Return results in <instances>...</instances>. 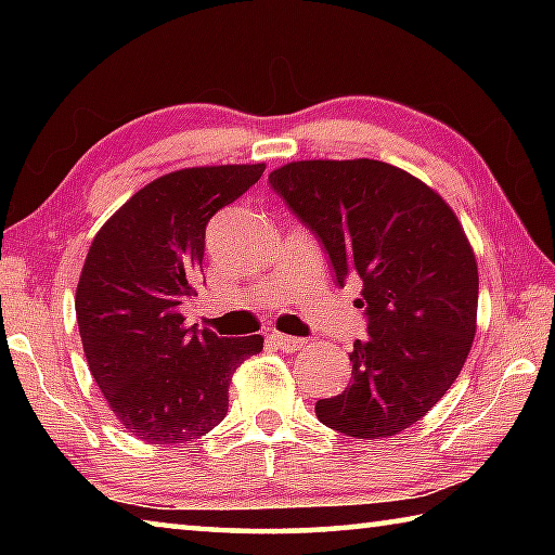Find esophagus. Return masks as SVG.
Masks as SVG:
<instances>
[{
	"mask_svg": "<svg viewBox=\"0 0 555 555\" xmlns=\"http://www.w3.org/2000/svg\"><path fill=\"white\" fill-rule=\"evenodd\" d=\"M271 340H274L279 350H286V352H296L298 347L306 345V340H300V337L284 335V333H274V335H271Z\"/></svg>",
	"mask_w": 555,
	"mask_h": 555,
	"instance_id": "34e87169",
	"label": "esophagus"
}]
</instances>
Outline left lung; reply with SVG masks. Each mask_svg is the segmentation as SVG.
<instances>
[{"label":"left lung","mask_w":555,"mask_h":555,"mask_svg":"<svg viewBox=\"0 0 555 555\" xmlns=\"http://www.w3.org/2000/svg\"><path fill=\"white\" fill-rule=\"evenodd\" d=\"M269 183L331 257L337 284L362 279L367 340L352 382L315 403L337 434L377 440L426 416L453 387L477 331L475 251L434 188L374 158L291 162Z\"/></svg>","instance_id":"1"}]
</instances>
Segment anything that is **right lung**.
Masks as SVG:
<instances>
[{
	"instance_id": "1",
	"label": "right lung",
	"mask_w": 555,
	"mask_h": 555,
	"mask_svg": "<svg viewBox=\"0 0 555 555\" xmlns=\"http://www.w3.org/2000/svg\"><path fill=\"white\" fill-rule=\"evenodd\" d=\"M264 164L193 166L137 191L92 240L75 291L82 350L107 406L131 436L188 443L228 413L234 370L264 337L185 325L198 296L205 224L255 185Z\"/></svg>"
}]
</instances>
